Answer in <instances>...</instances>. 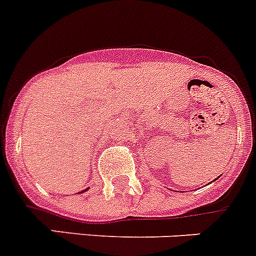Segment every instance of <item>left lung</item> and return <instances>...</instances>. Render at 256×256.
I'll return each instance as SVG.
<instances>
[{"label": "left lung", "mask_w": 256, "mask_h": 256, "mask_svg": "<svg viewBox=\"0 0 256 256\" xmlns=\"http://www.w3.org/2000/svg\"><path fill=\"white\" fill-rule=\"evenodd\" d=\"M214 181H215V180H214Z\"/></svg>", "instance_id": "obj_1"}]
</instances>
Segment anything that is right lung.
<instances>
[{
  "label": "right lung",
  "instance_id": "1",
  "mask_svg": "<svg viewBox=\"0 0 256 256\" xmlns=\"http://www.w3.org/2000/svg\"><path fill=\"white\" fill-rule=\"evenodd\" d=\"M88 190H89V187H88V188H85V190H82V192H85V191H88Z\"/></svg>",
  "mask_w": 256,
  "mask_h": 256
}]
</instances>
